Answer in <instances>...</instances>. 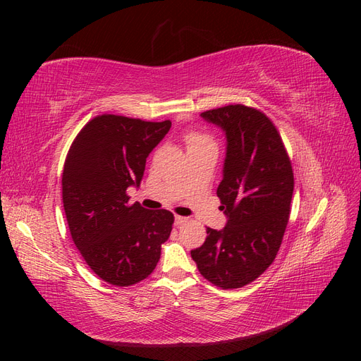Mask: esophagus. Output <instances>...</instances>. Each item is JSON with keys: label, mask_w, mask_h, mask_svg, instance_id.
<instances>
[{"label": "esophagus", "mask_w": 361, "mask_h": 361, "mask_svg": "<svg viewBox=\"0 0 361 361\" xmlns=\"http://www.w3.org/2000/svg\"><path fill=\"white\" fill-rule=\"evenodd\" d=\"M187 221H188L187 216H180V215L174 216V224H176V226H182V224H185Z\"/></svg>", "instance_id": "34e87169"}]
</instances>
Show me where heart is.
I'll list each match as a JSON object with an SVG mask.
<instances>
[{"label": "heart", "instance_id": "1", "mask_svg": "<svg viewBox=\"0 0 361 361\" xmlns=\"http://www.w3.org/2000/svg\"><path fill=\"white\" fill-rule=\"evenodd\" d=\"M187 143H188V147H191V146L211 143V141H209V138H207L203 134H200V133H190V134H187Z\"/></svg>", "mask_w": 361, "mask_h": 361}]
</instances>
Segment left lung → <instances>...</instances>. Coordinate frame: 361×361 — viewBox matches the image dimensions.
<instances>
[{
	"label": "left lung",
	"instance_id": "8db88e82",
	"mask_svg": "<svg viewBox=\"0 0 361 361\" xmlns=\"http://www.w3.org/2000/svg\"><path fill=\"white\" fill-rule=\"evenodd\" d=\"M226 137L223 179L216 188L226 226L206 228V241L191 250L200 274L223 289L243 288L276 259L293 194V173L271 120L244 105L200 114Z\"/></svg>",
	"mask_w": 361,
	"mask_h": 361
}]
</instances>
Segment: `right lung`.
<instances>
[{
  "label": "right lung",
  "instance_id": "right-lung-1",
  "mask_svg": "<svg viewBox=\"0 0 361 361\" xmlns=\"http://www.w3.org/2000/svg\"><path fill=\"white\" fill-rule=\"evenodd\" d=\"M171 128L170 120L104 114L76 135L63 170V206L69 231L94 274L110 285L130 286L155 269L173 214L129 204L146 159Z\"/></svg>",
  "mask_w": 361,
  "mask_h": 361
}]
</instances>
